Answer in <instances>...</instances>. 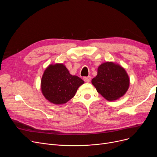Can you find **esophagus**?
<instances>
[{
  "label": "esophagus",
  "mask_w": 157,
  "mask_h": 157,
  "mask_svg": "<svg viewBox=\"0 0 157 157\" xmlns=\"http://www.w3.org/2000/svg\"><path fill=\"white\" fill-rule=\"evenodd\" d=\"M83 80L86 82V83H89L90 80H91V77H90V76L85 77V78H83Z\"/></svg>",
  "instance_id": "34e87169"
}]
</instances>
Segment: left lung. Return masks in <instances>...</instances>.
I'll return each instance as SVG.
<instances>
[{
  "label": "left lung",
  "instance_id": "8db88e82",
  "mask_svg": "<svg viewBox=\"0 0 157 157\" xmlns=\"http://www.w3.org/2000/svg\"><path fill=\"white\" fill-rule=\"evenodd\" d=\"M92 85L106 100L116 101L124 95L129 88L130 78L125 69L118 63L106 62L98 66Z\"/></svg>",
  "mask_w": 157,
  "mask_h": 157
}]
</instances>
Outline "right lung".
Masks as SVG:
<instances>
[{
	"label": "right lung",
	"instance_id": "1",
	"mask_svg": "<svg viewBox=\"0 0 157 157\" xmlns=\"http://www.w3.org/2000/svg\"><path fill=\"white\" fill-rule=\"evenodd\" d=\"M85 83L70 74L63 63L49 65L40 81V89L46 100L54 104H63L75 95L78 88Z\"/></svg>",
	"mask_w": 157,
	"mask_h": 157
}]
</instances>
